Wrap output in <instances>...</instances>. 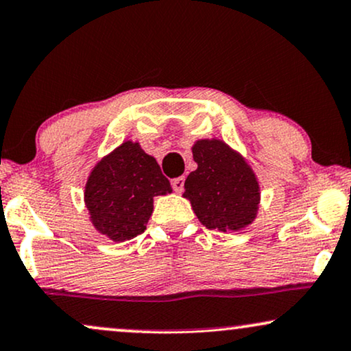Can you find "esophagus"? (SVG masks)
I'll return each instance as SVG.
<instances>
[{
	"instance_id": "1",
	"label": "esophagus",
	"mask_w": 351,
	"mask_h": 351,
	"mask_svg": "<svg viewBox=\"0 0 351 351\" xmlns=\"http://www.w3.org/2000/svg\"><path fill=\"white\" fill-rule=\"evenodd\" d=\"M171 186L175 189L176 193H181L184 189V178L183 176H180V178H175L171 181Z\"/></svg>"
}]
</instances>
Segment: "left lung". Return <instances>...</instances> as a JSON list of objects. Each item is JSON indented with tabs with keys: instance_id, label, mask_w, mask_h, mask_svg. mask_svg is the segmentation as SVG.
<instances>
[{
	"instance_id": "1",
	"label": "left lung",
	"mask_w": 351,
	"mask_h": 351,
	"mask_svg": "<svg viewBox=\"0 0 351 351\" xmlns=\"http://www.w3.org/2000/svg\"><path fill=\"white\" fill-rule=\"evenodd\" d=\"M197 168L184 181V194L202 226L237 232L256 217L260 186L242 155L217 138L193 145Z\"/></svg>"
}]
</instances>
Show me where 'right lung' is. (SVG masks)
<instances>
[{
	"label": "right lung",
	"mask_w": 351,
	"mask_h": 351,
	"mask_svg": "<svg viewBox=\"0 0 351 351\" xmlns=\"http://www.w3.org/2000/svg\"><path fill=\"white\" fill-rule=\"evenodd\" d=\"M171 193L157 160L137 142H124L98 162L84 186V204L96 230L114 242L147 229L154 197Z\"/></svg>",
	"instance_id": "1"
}]
</instances>
